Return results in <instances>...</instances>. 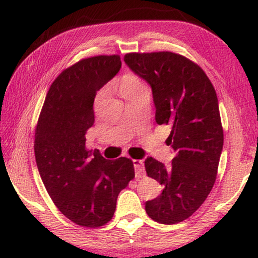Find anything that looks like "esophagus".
I'll list each match as a JSON object with an SVG mask.
<instances>
[{"mask_svg":"<svg viewBox=\"0 0 258 258\" xmlns=\"http://www.w3.org/2000/svg\"><path fill=\"white\" fill-rule=\"evenodd\" d=\"M134 168H135L136 177H143L146 175V170H144V163L142 160H134Z\"/></svg>","mask_w":258,"mask_h":258,"instance_id":"obj_1","label":"esophagus"}]
</instances>
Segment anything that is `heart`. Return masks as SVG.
Wrapping results in <instances>:
<instances>
[{"label":"heart","instance_id":"heart-1","mask_svg":"<svg viewBox=\"0 0 258 258\" xmlns=\"http://www.w3.org/2000/svg\"><path fill=\"white\" fill-rule=\"evenodd\" d=\"M118 90L123 98H128L130 96L141 93V91L148 90L146 83L140 79L135 74H124L118 81ZM104 94V90H100L97 94V98H100Z\"/></svg>","mask_w":258,"mask_h":258}]
</instances>
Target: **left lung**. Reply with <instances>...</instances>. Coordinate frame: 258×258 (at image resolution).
<instances>
[{"label":"left lung","mask_w":258,"mask_h":258,"mask_svg":"<svg viewBox=\"0 0 258 258\" xmlns=\"http://www.w3.org/2000/svg\"><path fill=\"white\" fill-rule=\"evenodd\" d=\"M124 62L150 84L157 124L171 126L165 141L175 153L171 164L144 161L148 176L163 185L146 211L158 223H178L202 206L216 181L223 149L216 91L200 66L175 52H130Z\"/></svg>","instance_id":"left-lung-1"}]
</instances>
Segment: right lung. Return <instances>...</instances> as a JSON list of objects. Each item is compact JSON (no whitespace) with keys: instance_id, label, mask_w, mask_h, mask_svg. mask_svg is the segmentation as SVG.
<instances>
[{"instance_id":"right-lung-1","label":"right lung","mask_w":258,"mask_h":258,"mask_svg":"<svg viewBox=\"0 0 258 258\" xmlns=\"http://www.w3.org/2000/svg\"><path fill=\"white\" fill-rule=\"evenodd\" d=\"M118 55L83 58L49 88L35 129V158L47 191L74 223L98 228L114 216L122 189L135 177L130 158L105 160L86 147L96 93L121 69Z\"/></svg>"}]
</instances>
